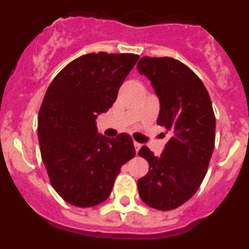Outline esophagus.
Segmentation results:
<instances>
[{
	"instance_id": "obj_1",
	"label": "esophagus",
	"mask_w": 249,
	"mask_h": 249,
	"mask_svg": "<svg viewBox=\"0 0 249 249\" xmlns=\"http://www.w3.org/2000/svg\"><path fill=\"white\" fill-rule=\"evenodd\" d=\"M133 144H135L136 152H137V153H138V151H140V149H141V147H142V144L138 143V142H135V143H133Z\"/></svg>"
}]
</instances>
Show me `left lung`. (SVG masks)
<instances>
[{"label":"left lung","mask_w":249,"mask_h":249,"mask_svg":"<svg viewBox=\"0 0 249 249\" xmlns=\"http://www.w3.org/2000/svg\"><path fill=\"white\" fill-rule=\"evenodd\" d=\"M137 70L160 100L157 123L172 133L160 157L146 146L138 152L149 164L138 193L152 208L175 210L197 192L207 173L214 148L212 102L198 76L178 59L146 56Z\"/></svg>","instance_id":"left-lung-1"}]
</instances>
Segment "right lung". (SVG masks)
Listing matches in <instances>:
<instances>
[{
	"label": "right lung",
	"instance_id": "right-lung-1",
	"mask_svg": "<svg viewBox=\"0 0 249 249\" xmlns=\"http://www.w3.org/2000/svg\"><path fill=\"white\" fill-rule=\"evenodd\" d=\"M138 58L132 53L83 54L47 89L38 113L39 148L51 184L70 204L93 207L106 201L121 167L136 156L131 136L105 137L96 120L111 108Z\"/></svg>",
	"mask_w": 249,
	"mask_h": 249
}]
</instances>
